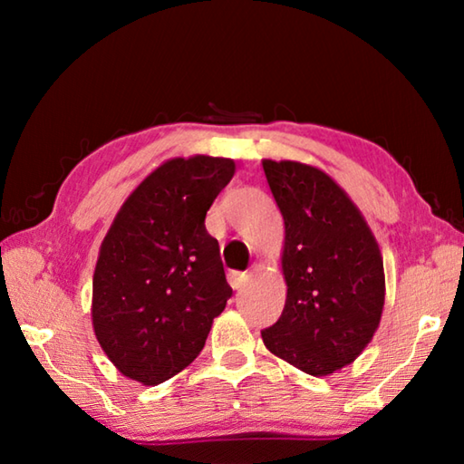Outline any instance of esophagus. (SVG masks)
I'll return each instance as SVG.
<instances>
[{
    "instance_id": "obj_1",
    "label": "esophagus",
    "mask_w": 464,
    "mask_h": 464,
    "mask_svg": "<svg viewBox=\"0 0 464 464\" xmlns=\"http://www.w3.org/2000/svg\"><path fill=\"white\" fill-rule=\"evenodd\" d=\"M246 282H247V274H243V272H231L229 274V285H231L233 290H241Z\"/></svg>"
}]
</instances>
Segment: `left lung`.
I'll return each instance as SVG.
<instances>
[{"mask_svg": "<svg viewBox=\"0 0 464 464\" xmlns=\"http://www.w3.org/2000/svg\"><path fill=\"white\" fill-rule=\"evenodd\" d=\"M285 221L280 266L286 303L264 329L274 356L311 376L354 362L376 334L384 307L382 254L348 192L301 161H262Z\"/></svg>", "mask_w": 464, "mask_h": 464, "instance_id": "obj_1", "label": "left lung"}]
</instances>
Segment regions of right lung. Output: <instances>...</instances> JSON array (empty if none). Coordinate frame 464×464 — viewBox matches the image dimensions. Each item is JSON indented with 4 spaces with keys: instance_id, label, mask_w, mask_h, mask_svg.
Masks as SVG:
<instances>
[{
    "instance_id": "1",
    "label": "right lung",
    "mask_w": 464,
    "mask_h": 464,
    "mask_svg": "<svg viewBox=\"0 0 464 464\" xmlns=\"http://www.w3.org/2000/svg\"><path fill=\"white\" fill-rule=\"evenodd\" d=\"M233 174L229 157H171L110 225L93 270L92 325L127 379L155 387L182 372L223 313L233 290L204 217Z\"/></svg>"
}]
</instances>
